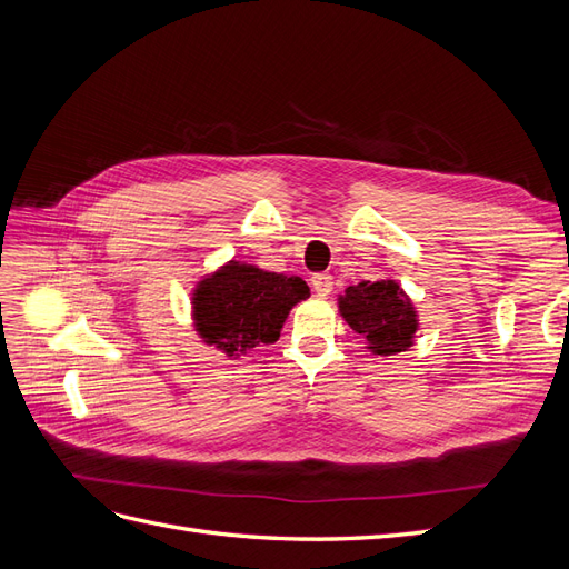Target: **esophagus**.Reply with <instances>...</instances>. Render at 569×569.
<instances>
[{
    "instance_id": "34e87169",
    "label": "esophagus",
    "mask_w": 569,
    "mask_h": 569,
    "mask_svg": "<svg viewBox=\"0 0 569 569\" xmlns=\"http://www.w3.org/2000/svg\"><path fill=\"white\" fill-rule=\"evenodd\" d=\"M311 287L318 297H327L332 291V274L327 272H316L311 278Z\"/></svg>"
}]
</instances>
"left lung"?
Wrapping results in <instances>:
<instances>
[{
    "label": "left lung",
    "mask_w": 569,
    "mask_h": 569,
    "mask_svg": "<svg viewBox=\"0 0 569 569\" xmlns=\"http://www.w3.org/2000/svg\"><path fill=\"white\" fill-rule=\"evenodd\" d=\"M339 313L375 356H396L412 347L418 332L416 306L393 280H363L339 297Z\"/></svg>",
    "instance_id": "left-lung-1"
}]
</instances>
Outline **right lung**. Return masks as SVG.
<instances>
[{
  "label": "right lung",
  "mask_w": 569,
  "mask_h": 569,
  "mask_svg": "<svg viewBox=\"0 0 569 569\" xmlns=\"http://www.w3.org/2000/svg\"><path fill=\"white\" fill-rule=\"evenodd\" d=\"M301 278L230 261L206 274L192 295L199 337L228 356L278 341L291 308L308 299Z\"/></svg>",
  "instance_id": "right-lung-1"
}]
</instances>
